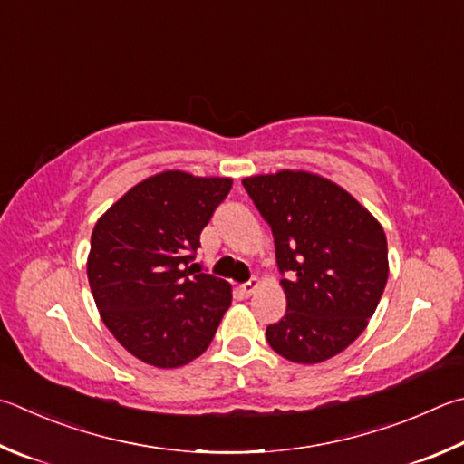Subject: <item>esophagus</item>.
Instances as JSON below:
<instances>
[{
    "label": "esophagus",
    "instance_id": "34e87169",
    "mask_svg": "<svg viewBox=\"0 0 464 464\" xmlns=\"http://www.w3.org/2000/svg\"><path fill=\"white\" fill-rule=\"evenodd\" d=\"M261 285V282L257 280V277H254V280H249V282H246V284H241L239 285V290L246 294V296H251V294H254L257 288Z\"/></svg>",
    "mask_w": 464,
    "mask_h": 464
}]
</instances>
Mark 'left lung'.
I'll return each instance as SVG.
<instances>
[{
  "label": "left lung",
  "mask_w": 464,
  "mask_h": 464,
  "mask_svg": "<svg viewBox=\"0 0 464 464\" xmlns=\"http://www.w3.org/2000/svg\"><path fill=\"white\" fill-rule=\"evenodd\" d=\"M272 227L285 314L266 339L277 355L313 365L365 331L387 284L383 227L339 184L304 170L243 179Z\"/></svg>",
  "instance_id": "8db88e82"
}]
</instances>
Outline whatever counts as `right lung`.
<instances>
[{
    "label": "right lung",
    "mask_w": 464,
    "mask_h": 464,
    "mask_svg": "<svg viewBox=\"0 0 464 464\" xmlns=\"http://www.w3.org/2000/svg\"><path fill=\"white\" fill-rule=\"evenodd\" d=\"M231 179L166 170L141 180L91 235L89 285L121 347L160 369L203 355L231 306V285L190 266Z\"/></svg>",
    "instance_id": "1"
}]
</instances>
